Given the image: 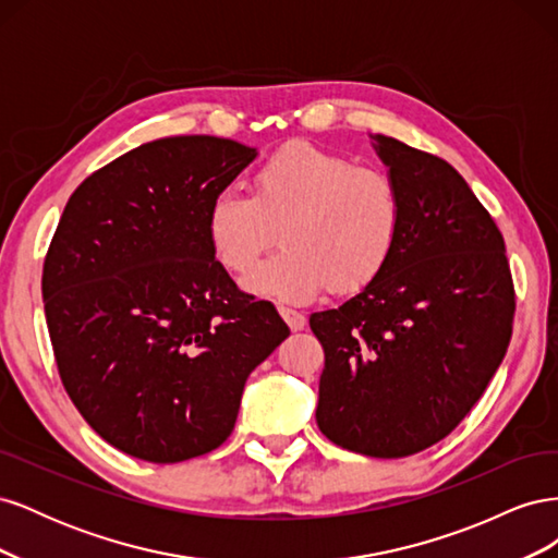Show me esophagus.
Masks as SVG:
<instances>
[{
  "mask_svg": "<svg viewBox=\"0 0 558 558\" xmlns=\"http://www.w3.org/2000/svg\"><path fill=\"white\" fill-rule=\"evenodd\" d=\"M279 314H281V318L286 320V324H289V328H291L293 332L305 330L307 318H305V314H302V312H295V310H291V307H279Z\"/></svg>",
  "mask_w": 558,
  "mask_h": 558,
  "instance_id": "obj_1",
  "label": "esophagus"
}]
</instances>
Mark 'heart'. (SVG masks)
I'll use <instances>...</instances> for the list:
<instances>
[{"label":"heart","instance_id":"heart-1","mask_svg":"<svg viewBox=\"0 0 558 558\" xmlns=\"http://www.w3.org/2000/svg\"><path fill=\"white\" fill-rule=\"evenodd\" d=\"M402 195L391 174L293 142L253 174V193L226 189L207 211L216 260L246 275L272 246L281 251L244 279L253 295L307 302L320 291L353 293L375 281L402 232Z\"/></svg>","mask_w":558,"mask_h":558}]
</instances>
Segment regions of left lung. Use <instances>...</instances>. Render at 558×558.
<instances>
[{
  "label": "left lung",
  "mask_w": 558,
  "mask_h": 558,
  "mask_svg": "<svg viewBox=\"0 0 558 558\" xmlns=\"http://www.w3.org/2000/svg\"><path fill=\"white\" fill-rule=\"evenodd\" d=\"M402 195L381 275L310 326L326 351L316 424L349 451L400 459L440 442L508 351L514 286L502 234L453 167L369 134Z\"/></svg>",
  "instance_id": "obj_1"
}]
</instances>
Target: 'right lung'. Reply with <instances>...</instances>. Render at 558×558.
Returning a JSON list of instances; mask_svg holds the SVG:
<instances>
[{"label": "right lung", "instance_id": "add662e5", "mask_svg": "<svg viewBox=\"0 0 558 558\" xmlns=\"http://www.w3.org/2000/svg\"><path fill=\"white\" fill-rule=\"evenodd\" d=\"M256 156L209 134L142 144L78 185L48 246L41 293L62 384L134 459L221 447L246 377L291 335L207 238L211 199Z\"/></svg>", "mask_w": 558, "mask_h": 558}]
</instances>
